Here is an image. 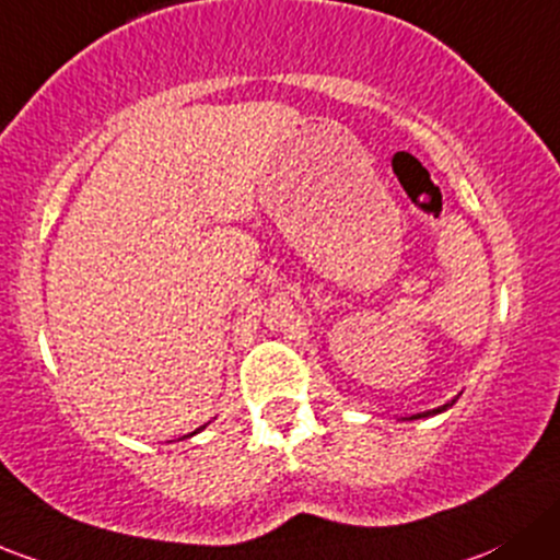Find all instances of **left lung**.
I'll list each match as a JSON object with an SVG mask.
<instances>
[{"label": "left lung", "instance_id": "1", "mask_svg": "<svg viewBox=\"0 0 560 560\" xmlns=\"http://www.w3.org/2000/svg\"><path fill=\"white\" fill-rule=\"evenodd\" d=\"M453 402H456V397H453V399H451V402L440 405V408H434V410H423V413H413V416H408V419H405V421H416V419H429V416H438V413H445V410H448Z\"/></svg>", "mask_w": 560, "mask_h": 560}]
</instances>
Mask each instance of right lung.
<instances>
[{
    "instance_id": "right-lung-1",
    "label": "right lung",
    "mask_w": 560,
    "mask_h": 560,
    "mask_svg": "<svg viewBox=\"0 0 560 560\" xmlns=\"http://www.w3.org/2000/svg\"><path fill=\"white\" fill-rule=\"evenodd\" d=\"M201 429H206V423H203V427ZM201 429H196V432H190V434H185V438H192V434H198V432H201Z\"/></svg>"
}]
</instances>
